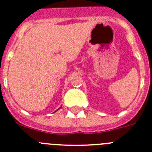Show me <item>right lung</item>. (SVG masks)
Masks as SVG:
<instances>
[{"mask_svg":"<svg viewBox=\"0 0 152 152\" xmlns=\"http://www.w3.org/2000/svg\"><path fill=\"white\" fill-rule=\"evenodd\" d=\"M61 107H60V108H61ZM60 108H59V109H60Z\"/></svg>","mask_w":152,"mask_h":152,"instance_id":"add662e5","label":"right lung"}]
</instances>
